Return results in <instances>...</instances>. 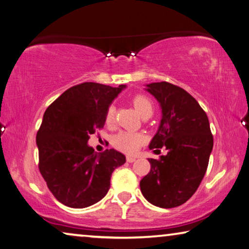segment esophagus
<instances>
[{
	"mask_svg": "<svg viewBox=\"0 0 249 249\" xmlns=\"http://www.w3.org/2000/svg\"><path fill=\"white\" fill-rule=\"evenodd\" d=\"M127 161H128V162H133V161H136V157L128 156V157H127Z\"/></svg>",
	"mask_w": 249,
	"mask_h": 249,
	"instance_id": "esophagus-1",
	"label": "esophagus"
}]
</instances>
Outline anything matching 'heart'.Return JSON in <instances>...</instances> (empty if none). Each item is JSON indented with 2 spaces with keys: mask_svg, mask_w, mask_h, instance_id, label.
<instances>
[{
  "mask_svg": "<svg viewBox=\"0 0 249 249\" xmlns=\"http://www.w3.org/2000/svg\"><path fill=\"white\" fill-rule=\"evenodd\" d=\"M132 105L140 116L146 113H152V103L147 97L142 94H138L132 99ZM114 120V108L111 106L109 107L106 112V124L111 125ZM144 137L141 133L124 131L118 133L113 139V146L121 151L132 154L136 152L143 143Z\"/></svg>",
  "mask_w": 249,
  "mask_h": 249,
  "instance_id": "1",
  "label": "heart"
}]
</instances>
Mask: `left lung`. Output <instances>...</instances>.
<instances>
[{
	"mask_svg": "<svg viewBox=\"0 0 249 249\" xmlns=\"http://www.w3.org/2000/svg\"><path fill=\"white\" fill-rule=\"evenodd\" d=\"M161 109V120L149 148L166 147V156L148 159L149 174L140 180L143 197L160 208H174L196 193L213 146L208 117L196 99L168 82L146 85Z\"/></svg>",
	"mask_w": 249,
	"mask_h": 249,
	"instance_id": "left-lung-1",
	"label": "left lung"
}]
</instances>
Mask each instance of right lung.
Masks as SVG:
<instances>
[{
    "label": "right lung",
    "instance_id": "1",
    "mask_svg": "<svg viewBox=\"0 0 249 249\" xmlns=\"http://www.w3.org/2000/svg\"><path fill=\"white\" fill-rule=\"evenodd\" d=\"M125 85L85 82L68 89L45 110L36 135L39 169L61 204L86 208L100 201L116 168L125 157L114 149L101 154L88 144L106 124V112Z\"/></svg>",
    "mask_w": 249,
    "mask_h": 249
}]
</instances>
